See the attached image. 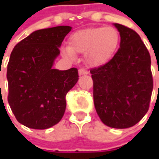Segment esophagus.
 Returning a JSON list of instances; mask_svg holds the SVG:
<instances>
[{
	"label": "esophagus",
	"mask_w": 159,
	"mask_h": 159,
	"mask_svg": "<svg viewBox=\"0 0 159 159\" xmlns=\"http://www.w3.org/2000/svg\"><path fill=\"white\" fill-rule=\"evenodd\" d=\"M87 74H89V71L86 70L85 69H80L79 70V75L80 76H81V75H87Z\"/></svg>",
	"instance_id": "34e87169"
}]
</instances>
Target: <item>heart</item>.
I'll return each mask as SVG.
<instances>
[{
    "label": "heart",
    "instance_id": "b5f03b06",
    "mask_svg": "<svg viewBox=\"0 0 159 159\" xmlns=\"http://www.w3.org/2000/svg\"><path fill=\"white\" fill-rule=\"evenodd\" d=\"M119 34L114 27H91L77 31L69 38V48H64L65 57L74 59L76 53L85 54L92 66L105 64L117 49Z\"/></svg>",
    "mask_w": 159,
    "mask_h": 159
}]
</instances>
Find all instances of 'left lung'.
I'll return each mask as SVG.
<instances>
[{
	"instance_id": "1",
	"label": "left lung",
	"mask_w": 159,
	"mask_h": 159,
	"mask_svg": "<svg viewBox=\"0 0 159 159\" xmlns=\"http://www.w3.org/2000/svg\"><path fill=\"white\" fill-rule=\"evenodd\" d=\"M120 48L108 63L90 70L95 110L113 128L131 127L147 113L153 89L150 56L139 34L114 24Z\"/></svg>"
}]
</instances>
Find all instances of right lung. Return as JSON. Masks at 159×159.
Segmentation results:
<instances>
[{
	"mask_svg": "<svg viewBox=\"0 0 159 159\" xmlns=\"http://www.w3.org/2000/svg\"><path fill=\"white\" fill-rule=\"evenodd\" d=\"M70 26L35 31L18 42L10 54L7 79L8 102L16 120L34 129L49 128L62 119L66 94L74 87L77 68L53 69Z\"/></svg>",
	"mask_w": 159,
	"mask_h": 159,
	"instance_id": "obj_1",
	"label": "right lung"
}]
</instances>
